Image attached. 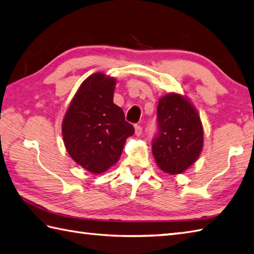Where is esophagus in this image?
Segmentation results:
<instances>
[{"label":"esophagus","instance_id":"34e87169","mask_svg":"<svg viewBox=\"0 0 254 254\" xmlns=\"http://www.w3.org/2000/svg\"><path fill=\"white\" fill-rule=\"evenodd\" d=\"M142 132H143L142 127H141V126H135V134H136V136L141 135Z\"/></svg>","mask_w":254,"mask_h":254}]
</instances>
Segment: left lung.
<instances>
[{"label":"left lung","mask_w":254,"mask_h":254,"mask_svg":"<svg viewBox=\"0 0 254 254\" xmlns=\"http://www.w3.org/2000/svg\"><path fill=\"white\" fill-rule=\"evenodd\" d=\"M203 147V127L198 113L178 94L161 97L157 107V134L152 150L159 168L181 174L195 161Z\"/></svg>","instance_id":"1"}]
</instances>
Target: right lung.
<instances>
[{"label": "right lung", "instance_id": "obj_1", "mask_svg": "<svg viewBox=\"0 0 254 254\" xmlns=\"http://www.w3.org/2000/svg\"><path fill=\"white\" fill-rule=\"evenodd\" d=\"M116 79L90 75L80 85L62 123L69 156L93 174H102L120 158L126 139L134 134L124 112L113 104Z\"/></svg>", "mask_w": 254, "mask_h": 254}]
</instances>
